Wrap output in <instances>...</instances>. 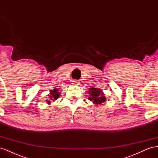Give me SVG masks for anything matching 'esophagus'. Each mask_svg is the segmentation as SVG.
I'll return each instance as SVG.
<instances>
[{
  "label": "esophagus",
  "mask_w": 158,
  "mask_h": 158,
  "mask_svg": "<svg viewBox=\"0 0 158 158\" xmlns=\"http://www.w3.org/2000/svg\"><path fill=\"white\" fill-rule=\"evenodd\" d=\"M73 84H74V85H79L80 82H79V80H73Z\"/></svg>",
  "instance_id": "1"
}]
</instances>
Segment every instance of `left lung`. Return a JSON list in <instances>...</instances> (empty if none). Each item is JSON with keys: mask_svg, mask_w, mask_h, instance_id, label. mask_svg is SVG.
I'll list each match as a JSON object with an SVG mask.
<instances>
[{"mask_svg": "<svg viewBox=\"0 0 158 158\" xmlns=\"http://www.w3.org/2000/svg\"><path fill=\"white\" fill-rule=\"evenodd\" d=\"M88 94L89 96L88 97V99L92 102L95 105L102 104L106 100V96L104 95L102 89L96 88H89Z\"/></svg>", "mask_w": 158, "mask_h": 158, "instance_id": "obj_1", "label": "left lung"}]
</instances>
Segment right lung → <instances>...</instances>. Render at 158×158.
<instances>
[{
    "label": "right lung",
    "mask_w": 158,
    "mask_h": 158,
    "mask_svg": "<svg viewBox=\"0 0 158 158\" xmlns=\"http://www.w3.org/2000/svg\"><path fill=\"white\" fill-rule=\"evenodd\" d=\"M60 92H59V89H56V88H55L52 90H51L50 91V94L49 95H48V96L49 97V101H47V103L48 104H50L51 103V102L53 101L55 102V100H56L57 99H58L60 96Z\"/></svg>",
    "instance_id": "add662e5"
}]
</instances>
